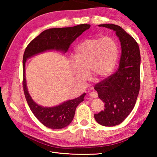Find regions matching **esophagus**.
<instances>
[{
	"mask_svg": "<svg viewBox=\"0 0 157 157\" xmlns=\"http://www.w3.org/2000/svg\"><path fill=\"white\" fill-rule=\"evenodd\" d=\"M90 96L92 98H96L98 97V94H97V92H92L90 93Z\"/></svg>",
	"mask_w": 157,
	"mask_h": 157,
	"instance_id": "1",
	"label": "esophagus"
}]
</instances>
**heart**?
Listing matches in <instances>:
<instances>
[{"mask_svg": "<svg viewBox=\"0 0 157 157\" xmlns=\"http://www.w3.org/2000/svg\"><path fill=\"white\" fill-rule=\"evenodd\" d=\"M118 55V45L111 37L84 40L75 48L73 71L75 78L85 82L89 71L96 79L106 78L114 70Z\"/></svg>", "mask_w": 157, "mask_h": 157, "instance_id": "obj_1", "label": "heart"}]
</instances>
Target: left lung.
Here are the masks:
<instances>
[{"label": "left lung", "instance_id": "8db88e82", "mask_svg": "<svg viewBox=\"0 0 157 157\" xmlns=\"http://www.w3.org/2000/svg\"><path fill=\"white\" fill-rule=\"evenodd\" d=\"M115 31L121 46L119 66L117 71L97 83L94 89L105 103V109L94 114L103 126L121 123L134 109L140 87V52L138 42L120 26L101 24Z\"/></svg>", "mask_w": 157, "mask_h": 157}]
</instances>
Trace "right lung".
I'll return each mask as SVG.
<instances>
[{"mask_svg": "<svg viewBox=\"0 0 157 157\" xmlns=\"http://www.w3.org/2000/svg\"><path fill=\"white\" fill-rule=\"evenodd\" d=\"M90 27V25L85 23L73 27L46 29L33 39L25 50L23 56V88L26 101L33 114L48 128L62 129L67 126L74 117L76 107L79 103L84 101L86 93L78 98L66 101L55 107L45 108L38 105L33 101L26 87V60L33 55L47 50L56 49L66 52L72 42Z\"/></svg>", "mask_w": 157, "mask_h": 157, "instance_id": "right-lung-1", "label": "right lung"}]
</instances>
